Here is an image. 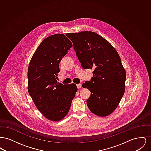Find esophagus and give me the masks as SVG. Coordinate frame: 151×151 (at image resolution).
<instances>
[{"instance_id":"obj_1","label":"esophagus","mask_w":151,"mask_h":151,"mask_svg":"<svg viewBox=\"0 0 151 151\" xmlns=\"http://www.w3.org/2000/svg\"><path fill=\"white\" fill-rule=\"evenodd\" d=\"M76 86H77V88H80L81 87V84H78L77 85H76Z\"/></svg>"}]
</instances>
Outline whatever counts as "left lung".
<instances>
[{
  "mask_svg": "<svg viewBox=\"0 0 151 151\" xmlns=\"http://www.w3.org/2000/svg\"><path fill=\"white\" fill-rule=\"evenodd\" d=\"M76 55L84 69H93V77L82 85L91 92L89 110L105 116L118 106L125 91L126 73L117 51L105 38L93 32L69 33Z\"/></svg>",
  "mask_w": 151,
  "mask_h": 151,
  "instance_id": "obj_1",
  "label": "left lung"
}]
</instances>
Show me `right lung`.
I'll list each match as a JSON object with an SVG mask.
<instances>
[{"label":"right lung","mask_w":151,"mask_h":151,"mask_svg":"<svg viewBox=\"0 0 151 151\" xmlns=\"http://www.w3.org/2000/svg\"><path fill=\"white\" fill-rule=\"evenodd\" d=\"M72 46L64 35H51L40 43L29 63V95L39 111L52 121L67 114L78 91L75 84H62L57 80L59 63Z\"/></svg>","instance_id":"add662e5"}]
</instances>
